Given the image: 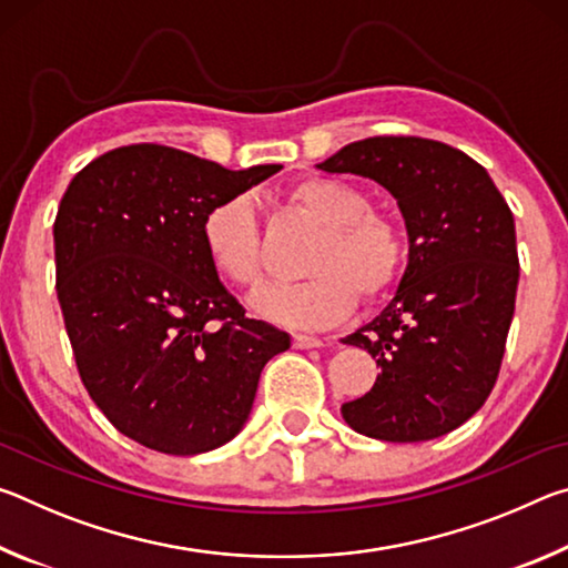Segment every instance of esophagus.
I'll use <instances>...</instances> for the list:
<instances>
[{
	"label": "esophagus",
	"mask_w": 568,
	"mask_h": 568,
	"mask_svg": "<svg viewBox=\"0 0 568 568\" xmlns=\"http://www.w3.org/2000/svg\"><path fill=\"white\" fill-rule=\"evenodd\" d=\"M293 345H295V348H301V351H307V348H321L323 341L315 338V335H295Z\"/></svg>",
	"instance_id": "esophagus-1"
}]
</instances>
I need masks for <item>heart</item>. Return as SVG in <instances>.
<instances>
[{
    "label": "heart",
    "instance_id": "heart-1",
    "mask_svg": "<svg viewBox=\"0 0 568 568\" xmlns=\"http://www.w3.org/2000/svg\"><path fill=\"white\" fill-rule=\"evenodd\" d=\"M287 200L323 227L301 283L271 285L253 297V311L287 328H325L365 301L390 291L406 265V233L351 182L305 178ZM203 247L220 277L237 287L263 281L261 225L245 195L227 197L205 215Z\"/></svg>",
    "mask_w": 568,
    "mask_h": 568
}]
</instances>
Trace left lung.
Wrapping results in <instances>:
<instances>
[{
  "mask_svg": "<svg viewBox=\"0 0 568 568\" xmlns=\"http://www.w3.org/2000/svg\"><path fill=\"white\" fill-rule=\"evenodd\" d=\"M315 168L386 187L408 235L390 303L343 338L381 365L343 418L390 444L446 436L484 406L501 368L518 285L511 210L476 160L436 140H358Z\"/></svg>",
  "mask_w": 568,
  "mask_h": 568,
  "instance_id": "1",
  "label": "left lung"
}]
</instances>
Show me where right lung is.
<instances>
[{"mask_svg": "<svg viewBox=\"0 0 568 568\" xmlns=\"http://www.w3.org/2000/svg\"><path fill=\"white\" fill-rule=\"evenodd\" d=\"M283 165L227 170L162 145L104 152L54 220L57 297L84 388L114 428L170 456L233 440L291 335L245 315L210 265L205 215Z\"/></svg>", "mask_w": 568, "mask_h": 568, "instance_id": "1", "label": "right lung"}]
</instances>
